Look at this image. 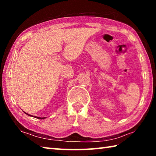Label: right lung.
Listing matches in <instances>:
<instances>
[{
    "instance_id": "1",
    "label": "right lung",
    "mask_w": 156,
    "mask_h": 156,
    "mask_svg": "<svg viewBox=\"0 0 156 156\" xmlns=\"http://www.w3.org/2000/svg\"><path fill=\"white\" fill-rule=\"evenodd\" d=\"M26 114H27V113H26ZM28 115H29V114H27ZM35 118H38V119H44V118H41V117H36L35 116Z\"/></svg>"
}]
</instances>
